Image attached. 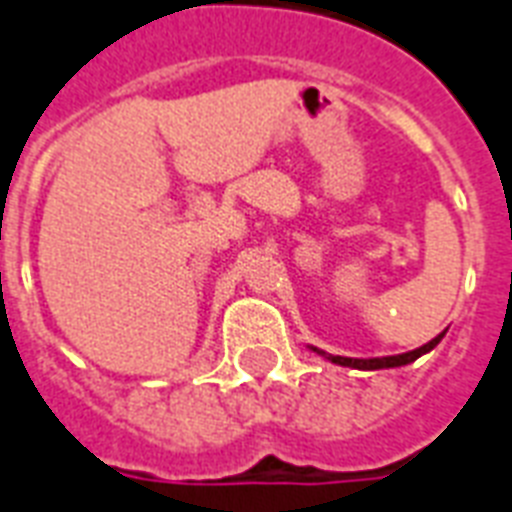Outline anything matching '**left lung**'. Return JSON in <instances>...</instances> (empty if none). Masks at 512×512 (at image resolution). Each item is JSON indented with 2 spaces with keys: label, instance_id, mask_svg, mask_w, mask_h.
Here are the masks:
<instances>
[{
  "label": "left lung",
  "instance_id": "left-lung-1",
  "mask_svg": "<svg viewBox=\"0 0 512 512\" xmlns=\"http://www.w3.org/2000/svg\"><path fill=\"white\" fill-rule=\"evenodd\" d=\"M443 334H446V331H443ZM443 334H438L427 344L417 347V350L403 352V355H384V358H344V355H328V352L318 350V347H310V350L318 352V355H323V358L331 360V363H336V366L358 368V371H379V368H400V366H408V363H414L417 358H422V355H427L430 350H435V347H438V342L443 339Z\"/></svg>",
  "mask_w": 512,
  "mask_h": 512
}]
</instances>
